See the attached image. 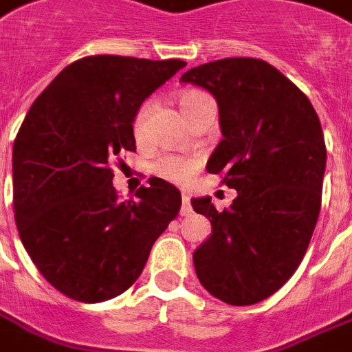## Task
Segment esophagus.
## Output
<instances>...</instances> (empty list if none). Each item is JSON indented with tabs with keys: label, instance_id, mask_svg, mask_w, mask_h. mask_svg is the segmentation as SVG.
<instances>
[{
	"label": "esophagus",
	"instance_id": "1",
	"mask_svg": "<svg viewBox=\"0 0 352 352\" xmlns=\"http://www.w3.org/2000/svg\"><path fill=\"white\" fill-rule=\"evenodd\" d=\"M190 214H191L190 197H188V193H182V206H181V217H190Z\"/></svg>",
	"mask_w": 352,
	"mask_h": 352
}]
</instances>
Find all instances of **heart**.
Instances as JSON below:
<instances>
[{"mask_svg":"<svg viewBox=\"0 0 352 352\" xmlns=\"http://www.w3.org/2000/svg\"><path fill=\"white\" fill-rule=\"evenodd\" d=\"M177 102H179L182 116H184V120L188 121V125H190L191 121L195 120V116H197V114L206 107V105L212 103V98L208 93H204V91L190 89L179 94ZM148 111H150V105L148 103H144L143 107L138 111V114H135L134 132L138 135L143 132L144 123H146V116H148ZM193 168H195L193 161H184V159H179V157H168L164 159V161L159 162V173L173 182L188 181L191 173H193Z\"/></svg>","mask_w":352,"mask_h":352,"instance_id":"1","label":"heart"}]
</instances>
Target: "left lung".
<instances>
[{
	"mask_svg": "<svg viewBox=\"0 0 352 352\" xmlns=\"http://www.w3.org/2000/svg\"><path fill=\"white\" fill-rule=\"evenodd\" d=\"M182 84L218 103L221 141L208 161L238 197L217 211L209 197L191 199L211 221L193 252L200 285L231 306L276 294L299 267L320 211L326 143L306 94L258 58H223L186 71Z\"/></svg>",
	"mask_w": 352,
	"mask_h": 352,
	"instance_id": "left-lung-1",
	"label": "left lung"
}]
</instances>
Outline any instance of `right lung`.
<instances>
[{"label":"right lung","instance_id":"add662e5","mask_svg":"<svg viewBox=\"0 0 352 352\" xmlns=\"http://www.w3.org/2000/svg\"><path fill=\"white\" fill-rule=\"evenodd\" d=\"M184 60L94 55L73 62L39 94L12 152L14 214L44 279L80 302L129 290L152 245L181 209L162 179L120 200L109 164L135 150V114Z\"/></svg>","mask_w":352,"mask_h":352}]
</instances>
